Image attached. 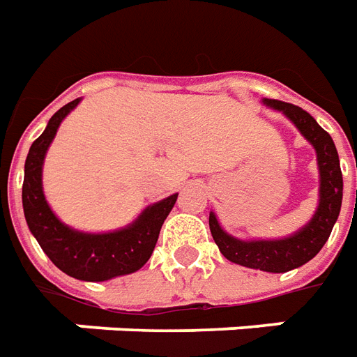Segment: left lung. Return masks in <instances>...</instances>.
Instances as JSON below:
<instances>
[{"label": "left lung", "mask_w": 357, "mask_h": 357, "mask_svg": "<svg viewBox=\"0 0 357 357\" xmlns=\"http://www.w3.org/2000/svg\"><path fill=\"white\" fill-rule=\"evenodd\" d=\"M265 103L277 111H282L316 149L318 167H320V205L314 218L299 233L280 241L246 243V241L233 239L220 227L218 220L213 213L208 216V226L214 243L229 261L252 269L267 271V273H286L310 261L329 239L331 229L341 213L342 173L333 139L328 131L316 124V120L309 112L303 111L301 107L284 103L278 99H265Z\"/></svg>", "instance_id": "obj_1"}]
</instances>
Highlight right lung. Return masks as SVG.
<instances>
[{
	"label": "right lung",
	"instance_id": "right-lung-1",
	"mask_svg": "<svg viewBox=\"0 0 357 357\" xmlns=\"http://www.w3.org/2000/svg\"><path fill=\"white\" fill-rule=\"evenodd\" d=\"M77 103L79 99L54 112V116L48 120L47 130L31 144L24 167L22 205L29 231L36 235L37 243L58 269L79 280L101 282L135 273L149 261L163 222L175 205L176 194L149 207L135 224L120 231L88 235L63 226L45 201L41 171L48 144L52 143L58 126Z\"/></svg>",
	"mask_w": 357,
	"mask_h": 357
}]
</instances>
